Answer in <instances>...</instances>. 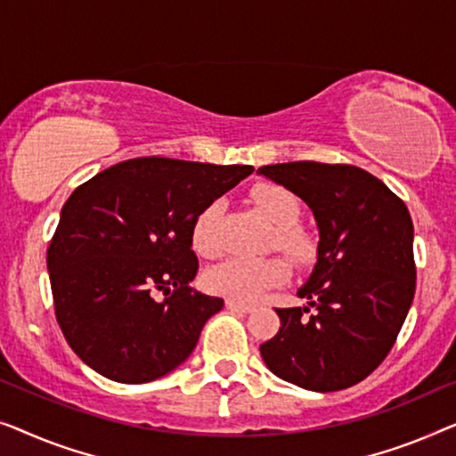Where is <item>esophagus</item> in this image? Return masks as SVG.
I'll list each match as a JSON object with an SVG mask.
<instances>
[{"label":"esophagus","mask_w":456,"mask_h":456,"mask_svg":"<svg viewBox=\"0 0 456 456\" xmlns=\"http://www.w3.org/2000/svg\"><path fill=\"white\" fill-rule=\"evenodd\" d=\"M225 305L229 310H237V312H252L254 305L252 304H246V301H237V299H227Z\"/></svg>","instance_id":"1"}]
</instances>
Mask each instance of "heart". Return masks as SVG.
Listing matches in <instances>:
<instances>
[{"mask_svg": "<svg viewBox=\"0 0 456 456\" xmlns=\"http://www.w3.org/2000/svg\"><path fill=\"white\" fill-rule=\"evenodd\" d=\"M252 198L266 219L274 225L273 248H279L291 260L304 265L314 256L310 235L299 227L301 204L291 190L277 183H262L252 191ZM223 202L215 200L204 207L191 223V248L204 258H216L223 252L221 241ZM289 266L279 256L268 258H229L207 273V287L210 291L225 295L229 299L252 301L266 289L285 283Z\"/></svg>", "mask_w": 456, "mask_h": 456, "instance_id": "1", "label": "heart"}]
</instances>
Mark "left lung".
I'll return each instance as SVG.
<instances>
[{"label": "left lung", "instance_id": "1", "mask_svg": "<svg viewBox=\"0 0 456 456\" xmlns=\"http://www.w3.org/2000/svg\"><path fill=\"white\" fill-rule=\"evenodd\" d=\"M258 173L297 194L320 231L318 262L297 291L317 312L274 307L281 329L260 345L262 359L301 388L354 387L384 362L411 307V215L380 179L354 165L295 161Z\"/></svg>", "mask_w": 456, "mask_h": 456}]
</instances>
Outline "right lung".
<instances>
[{
    "mask_svg": "<svg viewBox=\"0 0 456 456\" xmlns=\"http://www.w3.org/2000/svg\"><path fill=\"white\" fill-rule=\"evenodd\" d=\"M254 171L165 157L118 163L78 185L47 248L57 324L109 380L142 384L194 351L221 297L191 289L196 215ZM163 290L161 305L154 293Z\"/></svg>",
    "mask_w": 456,
    "mask_h": 456,
    "instance_id": "add662e5",
    "label": "right lung"
}]
</instances>
